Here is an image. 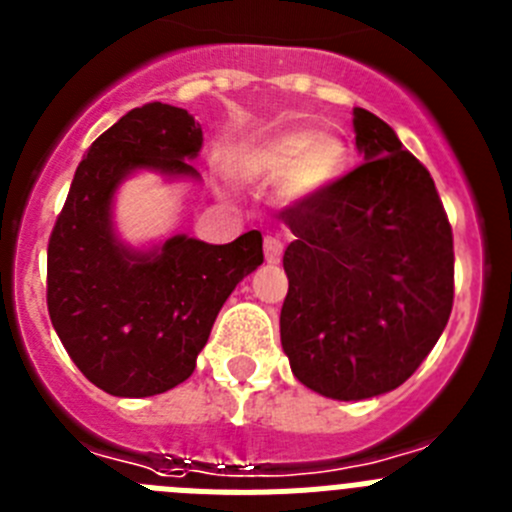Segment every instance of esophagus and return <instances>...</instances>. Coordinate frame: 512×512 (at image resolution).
I'll use <instances>...</instances> for the list:
<instances>
[{"mask_svg": "<svg viewBox=\"0 0 512 512\" xmlns=\"http://www.w3.org/2000/svg\"><path fill=\"white\" fill-rule=\"evenodd\" d=\"M282 251H284V243L279 241L277 235H266L264 238V256L269 264H277L282 259Z\"/></svg>", "mask_w": 512, "mask_h": 512, "instance_id": "obj_1", "label": "esophagus"}]
</instances>
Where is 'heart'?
<instances>
[{
  "label": "heart",
  "instance_id": "obj_1",
  "mask_svg": "<svg viewBox=\"0 0 512 512\" xmlns=\"http://www.w3.org/2000/svg\"><path fill=\"white\" fill-rule=\"evenodd\" d=\"M348 148L338 135L315 130H287L241 148L235 174L253 182H289L297 197L333 187L346 169Z\"/></svg>",
  "mask_w": 512,
  "mask_h": 512
}]
</instances>
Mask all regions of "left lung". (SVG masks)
I'll list each match as a JSON object with an SVG mask.
<instances>
[{"label":"left lung","instance_id":"obj_1","mask_svg":"<svg viewBox=\"0 0 512 512\" xmlns=\"http://www.w3.org/2000/svg\"><path fill=\"white\" fill-rule=\"evenodd\" d=\"M364 164L282 212L289 292L279 333L292 374L330 400L397 390L454 305V238L431 174L395 130L354 110Z\"/></svg>","mask_w":512,"mask_h":512}]
</instances>
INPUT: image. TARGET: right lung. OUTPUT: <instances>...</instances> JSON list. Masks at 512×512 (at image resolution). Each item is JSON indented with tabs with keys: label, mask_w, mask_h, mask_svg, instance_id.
Wrapping results in <instances>:
<instances>
[{
	"label": "right lung",
	"mask_w": 512,
	"mask_h": 512,
	"mask_svg": "<svg viewBox=\"0 0 512 512\" xmlns=\"http://www.w3.org/2000/svg\"><path fill=\"white\" fill-rule=\"evenodd\" d=\"M202 128L182 107L148 102L104 130L79 164L48 243V312L79 372L115 397H151L192 377L217 312L264 261L261 233L225 246L171 235L130 246L115 194L140 171L194 179Z\"/></svg>",
	"instance_id": "obj_1"
}]
</instances>
